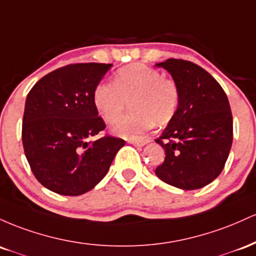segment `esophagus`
I'll list each match as a JSON object with an SVG mask.
<instances>
[{
	"label": "esophagus",
	"mask_w": 256,
	"mask_h": 256,
	"mask_svg": "<svg viewBox=\"0 0 256 256\" xmlns=\"http://www.w3.org/2000/svg\"><path fill=\"white\" fill-rule=\"evenodd\" d=\"M129 142L133 144V145L139 146V148H142L148 144V140H144V139H136V140H129Z\"/></svg>",
	"instance_id": "1"
}]
</instances>
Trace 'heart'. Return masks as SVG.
<instances>
[{"label":"heart","instance_id":"b5f03b06","mask_svg":"<svg viewBox=\"0 0 256 256\" xmlns=\"http://www.w3.org/2000/svg\"><path fill=\"white\" fill-rule=\"evenodd\" d=\"M130 99L134 112L117 120L112 130L120 136L136 139L148 133L154 123L162 126L173 118L180 94L173 80L139 62L120 68L114 76V84L99 83L93 94L94 105L106 123L118 118Z\"/></svg>","mask_w":256,"mask_h":256}]
</instances>
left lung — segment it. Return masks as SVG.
Listing matches in <instances>:
<instances>
[{"instance_id": "8db88e82", "label": "left lung", "mask_w": 256, "mask_h": 256, "mask_svg": "<svg viewBox=\"0 0 256 256\" xmlns=\"http://www.w3.org/2000/svg\"><path fill=\"white\" fill-rule=\"evenodd\" d=\"M156 66L170 74L180 100L156 140L166 158L154 173L174 188L197 190L219 176L231 150L234 120L228 99L214 77L194 62L168 59Z\"/></svg>"}]
</instances>
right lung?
Segmentation results:
<instances>
[{
  "mask_svg": "<svg viewBox=\"0 0 256 256\" xmlns=\"http://www.w3.org/2000/svg\"><path fill=\"white\" fill-rule=\"evenodd\" d=\"M112 64H72L46 74L28 92L22 146L36 179L62 196H80L104 179L126 142L106 136L94 90Z\"/></svg>",
  "mask_w": 256,
  "mask_h": 256,
  "instance_id": "add662e5",
  "label": "right lung"
}]
</instances>
